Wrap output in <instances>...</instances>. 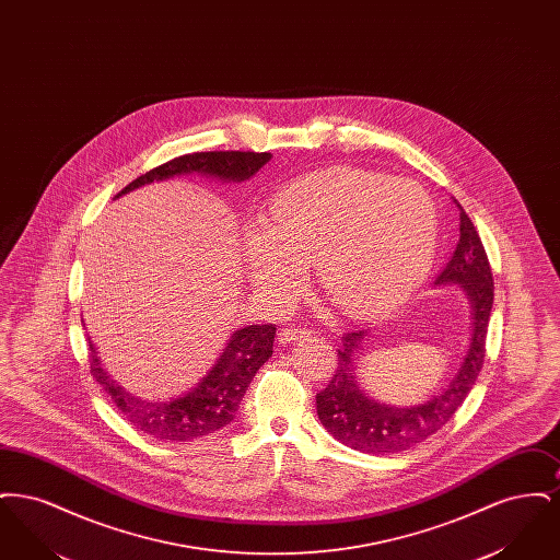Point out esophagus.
I'll list each match as a JSON object with an SVG mask.
<instances>
[{"label": "esophagus", "mask_w": 560, "mask_h": 560, "mask_svg": "<svg viewBox=\"0 0 560 560\" xmlns=\"http://www.w3.org/2000/svg\"><path fill=\"white\" fill-rule=\"evenodd\" d=\"M277 336H279L281 345H292V342H298L302 338H308L311 329H306V327H285Z\"/></svg>", "instance_id": "esophagus-1"}]
</instances>
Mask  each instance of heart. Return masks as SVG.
Returning a JSON list of instances; mask_svg holds the SVG:
<instances>
[{
    "mask_svg": "<svg viewBox=\"0 0 560 560\" xmlns=\"http://www.w3.org/2000/svg\"><path fill=\"white\" fill-rule=\"evenodd\" d=\"M436 210L427 190L354 167H331L279 188L265 222L247 229L245 267L260 292L288 298L315 260L325 295L348 315L397 304L428 272Z\"/></svg>",
    "mask_w": 560,
    "mask_h": 560,
    "instance_id": "heart-1",
    "label": "heart"
}]
</instances>
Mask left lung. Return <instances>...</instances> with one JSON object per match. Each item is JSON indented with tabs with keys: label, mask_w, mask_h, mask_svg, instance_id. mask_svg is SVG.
Listing matches in <instances>:
<instances>
[{
	"label": "left lung",
	"mask_w": 560,
	"mask_h": 560,
	"mask_svg": "<svg viewBox=\"0 0 560 560\" xmlns=\"http://www.w3.org/2000/svg\"><path fill=\"white\" fill-rule=\"evenodd\" d=\"M457 203V201H455ZM459 241L452 260L439 272L434 285H457L472 306V338L452 382L432 399L413 407H395L370 399L357 384L354 361L363 350L368 329L348 331L338 350V370L317 395V416L325 430L363 453H399L427 441L453 418L472 390L485 361L487 327L493 306V275L479 233L457 203Z\"/></svg>",
	"instance_id": "8db88e82"
}]
</instances>
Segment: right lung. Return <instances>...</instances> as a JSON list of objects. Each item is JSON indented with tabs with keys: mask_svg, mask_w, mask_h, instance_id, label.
Listing matches in <instances>:
<instances>
[{
	"mask_svg": "<svg viewBox=\"0 0 560 560\" xmlns=\"http://www.w3.org/2000/svg\"><path fill=\"white\" fill-rule=\"evenodd\" d=\"M270 158V153L254 151L190 153L138 176L121 192H117L115 199L133 188L151 185L155 180H167L180 174H201L222 183H243L252 178L262 165H267ZM275 329L277 327L268 323L247 325L233 331L212 370L197 382L195 388L178 399L147 400L133 397L103 370L101 359L96 357V348L88 340L90 373L132 427L142 430L144 434H151L158 441L187 443L229 427L235 420L249 382L272 354Z\"/></svg>",
	"mask_w": 560,
	"mask_h": 560,
	"instance_id": "right-lung-1",
	"label": "right lung"
}]
</instances>
